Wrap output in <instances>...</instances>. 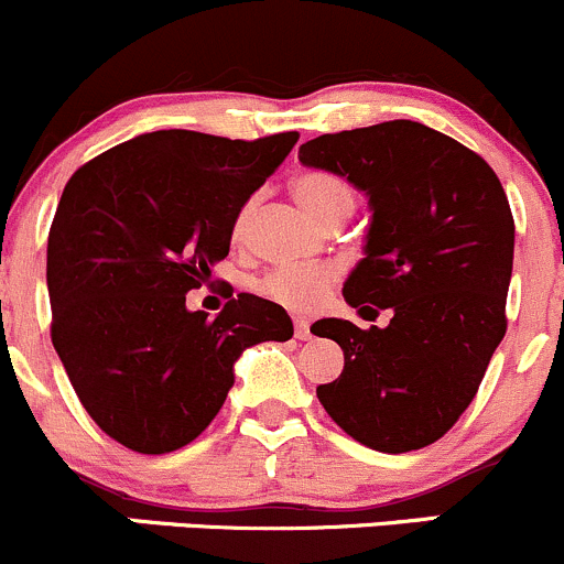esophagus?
<instances>
[{
	"label": "esophagus",
	"instance_id": "esophagus-1",
	"mask_svg": "<svg viewBox=\"0 0 564 564\" xmlns=\"http://www.w3.org/2000/svg\"><path fill=\"white\" fill-rule=\"evenodd\" d=\"M294 338H300V340L314 338V329H311L308 318H294Z\"/></svg>",
	"mask_w": 564,
	"mask_h": 564
}]
</instances>
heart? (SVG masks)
Wrapping results in <instances>:
<instances>
[{
	"instance_id": "1",
	"label": "heart",
	"mask_w": 564,
	"mask_h": 564,
	"mask_svg": "<svg viewBox=\"0 0 564 564\" xmlns=\"http://www.w3.org/2000/svg\"><path fill=\"white\" fill-rule=\"evenodd\" d=\"M294 196L297 202L314 215L318 224H333V220H346L355 209V193L340 176L329 172H305L294 180ZM250 213H253V198L246 202L237 213L231 235L237 242L248 237ZM340 272L335 264H308V267H275L267 272L259 283V292L272 300L281 308L294 311V314H311L327 300L333 286L338 283Z\"/></svg>"
}]
</instances>
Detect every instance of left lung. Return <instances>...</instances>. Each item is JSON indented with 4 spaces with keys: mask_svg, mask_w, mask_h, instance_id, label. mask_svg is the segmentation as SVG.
<instances>
[{
    "mask_svg": "<svg viewBox=\"0 0 564 564\" xmlns=\"http://www.w3.org/2000/svg\"><path fill=\"white\" fill-rule=\"evenodd\" d=\"M305 166L346 176L368 196L366 259L344 283L360 314L388 327L324 318L344 371L318 384L329 417L360 445L409 453L447 434L505 338L516 226L494 169L434 128L392 119L324 133L300 147Z\"/></svg>",
    "mask_w": 564,
    "mask_h": 564,
    "instance_id": "left-lung-1",
    "label": "left lung"
}]
</instances>
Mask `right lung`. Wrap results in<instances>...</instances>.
Returning a JSON list of instances; mask_svg holds the SVG:
<instances>
[{
  "instance_id": "right-lung-1",
  "label": "right lung",
  "mask_w": 564,
  "mask_h": 564,
  "mask_svg": "<svg viewBox=\"0 0 564 564\" xmlns=\"http://www.w3.org/2000/svg\"><path fill=\"white\" fill-rule=\"evenodd\" d=\"M300 133L256 141L155 130L84 163L48 231L51 344L89 417L119 445L161 456L196 440L261 340H289L281 305L237 294L215 318L185 294L229 256L242 204Z\"/></svg>"
}]
</instances>
